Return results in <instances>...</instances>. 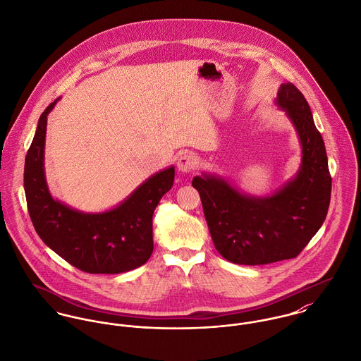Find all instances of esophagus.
<instances>
[{
	"instance_id": "1",
	"label": "esophagus",
	"mask_w": 361,
	"mask_h": 361,
	"mask_svg": "<svg viewBox=\"0 0 361 361\" xmlns=\"http://www.w3.org/2000/svg\"><path fill=\"white\" fill-rule=\"evenodd\" d=\"M196 166V157L192 153H183L178 159V169L183 173L192 172Z\"/></svg>"
}]
</instances>
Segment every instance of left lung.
Here are the masks:
<instances>
[{"instance_id": "obj_1", "label": "left lung", "mask_w": 361, "mask_h": 361, "mask_svg": "<svg viewBox=\"0 0 361 361\" xmlns=\"http://www.w3.org/2000/svg\"><path fill=\"white\" fill-rule=\"evenodd\" d=\"M276 104L295 127L302 163L294 179L267 197L238 192L225 179L193 178L216 251L237 264L293 259L322 228L331 200V175L324 140L310 107L294 84H281Z\"/></svg>"}]
</instances>
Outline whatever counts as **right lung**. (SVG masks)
Segmentation results:
<instances>
[{
    "instance_id": "obj_1",
    "label": "right lung",
    "mask_w": 361,
    "mask_h": 361,
    "mask_svg": "<svg viewBox=\"0 0 361 361\" xmlns=\"http://www.w3.org/2000/svg\"><path fill=\"white\" fill-rule=\"evenodd\" d=\"M41 114L25 163V193L34 229L66 262L92 274H117L147 262L153 252V212L173 185L169 166L143 182L116 208L85 214L51 196L44 171L47 117Z\"/></svg>"
}]
</instances>
